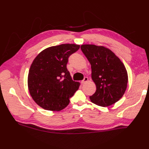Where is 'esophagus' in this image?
Returning <instances> with one entry per match:
<instances>
[{"mask_svg": "<svg viewBox=\"0 0 149 149\" xmlns=\"http://www.w3.org/2000/svg\"><path fill=\"white\" fill-rule=\"evenodd\" d=\"M88 81V78L87 77H85L84 78V79L81 81V83H82V84H84V83H86Z\"/></svg>", "mask_w": 149, "mask_h": 149, "instance_id": "esophagus-1", "label": "esophagus"}]
</instances>
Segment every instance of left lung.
Returning <instances> with one entry per match:
<instances>
[{
    "label": "left lung",
    "mask_w": 149,
    "mask_h": 149,
    "mask_svg": "<svg viewBox=\"0 0 149 149\" xmlns=\"http://www.w3.org/2000/svg\"><path fill=\"white\" fill-rule=\"evenodd\" d=\"M81 49L90 63L91 79L97 88L90 97L91 101L102 107L115 104L122 97L127 86L128 75L123 63L106 47L84 44Z\"/></svg>",
    "instance_id": "8db88e82"
}]
</instances>
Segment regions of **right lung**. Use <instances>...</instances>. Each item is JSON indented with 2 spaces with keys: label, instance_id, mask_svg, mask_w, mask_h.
I'll return each mask as SVG.
<instances>
[{
  "label": "right lung",
  "instance_id": "right-lung-1",
  "mask_svg": "<svg viewBox=\"0 0 149 149\" xmlns=\"http://www.w3.org/2000/svg\"><path fill=\"white\" fill-rule=\"evenodd\" d=\"M76 44H61L44 49L37 55L29 71L28 89L38 105L49 111H61L80 86L66 68L68 57L79 49Z\"/></svg>",
  "mask_w": 149,
  "mask_h": 149
}]
</instances>
